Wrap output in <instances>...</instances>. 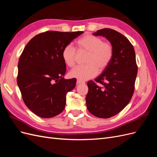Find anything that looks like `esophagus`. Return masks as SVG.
<instances>
[{
    "label": "esophagus",
    "instance_id": "1",
    "mask_svg": "<svg viewBox=\"0 0 157 157\" xmlns=\"http://www.w3.org/2000/svg\"><path fill=\"white\" fill-rule=\"evenodd\" d=\"M85 82L82 81V80H77V84H84Z\"/></svg>",
    "mask_w": 157,
    "mask_h": 157
}]
</instances>
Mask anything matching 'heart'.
<instances>
[{
	"label": "heart",
	"instance_id": "1",
	"mask_svg": "<svg viewBox=\"0 0 157 157\" xmlns=\"http://www.w3.org/2000/svg\"><path fill=\"white\" fill-rule=\"evenodd\" d=\"M79 52L87 53L85 65L77 66L70 71L71 77L80 80L92 78L105 70L113 58V46L110 42L103 41L101 38L91 35H85L77 41ZM61 57L66 65L73 67L76 63L77 54L71 45H67L61 52Z\"/></svg>",
	"mask_w": 157,
	"mask_h": 157
}]
</instances>
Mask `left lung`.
<instances>
[{
  "label": "left lung",
  "mask_w": 157,
  "mask_h": 157,
  "mask_svg": "<svg viewBox=\"0 0 157 157\" xmlns=\"http://www.w3.org/2000/svg\"><path fill=\"white\" fill-rule=\"evenodd\" d=\"M93 35L106 37L113 46L114 54L107 68L94 81L88 82L86 105L95 117L107 118L121 112L134 92L137 73L136 54L129 40L115 30L105 28Z\"/></svg>",
  "instance_id": "obj_1"
}]
</instances>
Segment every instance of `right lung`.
<instances>
[{"instance_id": "right-lung-1", "label": "right lung", "mask_w": 157, "mask_h": 157, "mask_svg": "<svg viewBox=\"0 0 157 157\" xmlns=\"http://www.w3.org/2000/svg\"><path fill=\"white\" fill-rule=\"evenodd\" d=\"M83 31H48L39 33L25 46L18 62L17 83L26 106L42 118L59 115L65 107L66 95L77 79H65L64 47Z\"/></svg>"}]
</instances>
